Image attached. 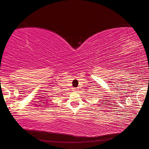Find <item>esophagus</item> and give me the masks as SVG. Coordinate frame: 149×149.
Here are the masks:
<instances>
[{"instance_id":"obj_1","label":"esophagus","mask_w":149,"mask_h":149,"mask_svg":"<svg viewBox=\"0 0 149 149\" xmlns=\"http://www.w3.org/2000/svg\"><path fill=\"white\" fill-rule=\"evenodd\" d=\"M78 91V89L77 88H73L72 89V91Z\"/></svg>"}]
</instances>
